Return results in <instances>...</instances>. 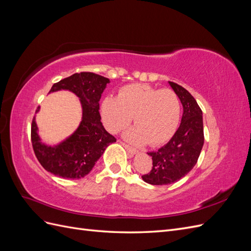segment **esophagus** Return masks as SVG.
I'll return each mask as SVG.
<instances>
[{
  "label": "esophagus",
  "instance_id": "34e87169",
  "mask_svg": "<svg viewBox=\"0 0 251 251\" xmlns=\"http://www.w3.org/2000/svg\"><path fill=\"white\" fill-rule=\"evenodd\" d=\"M120 142H121V144H123V146L126 148V150L127 151V153H130L131 155H134V154L137 153V150H136V149L130 147V146H128V144H126V143L123 142V141H120Z\"/></svg>",
  "mask_w": 251,
  "mask_h": 251
}]
</instances>
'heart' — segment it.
I'll list each match as a JSON object with an SVG mask.
<instances>
[{"label":"heart","instance_id":"1","mask_svg":"<svg viewBox=\"0 0 251 251\" xmlns=\"http://www.w3.org/2000/svg\"><path fill=\"white\" fill-rule=\"evenodd\" d=\"M180 110V100L173 90L134 83L121 89L118 97L104 98L101 116L113 133L123 130L133 117L135 126L126 137L135 143L156 147L168 141L176 131Z\"/></svg>","mask_w":251,"mask_h":251}]
</instances>
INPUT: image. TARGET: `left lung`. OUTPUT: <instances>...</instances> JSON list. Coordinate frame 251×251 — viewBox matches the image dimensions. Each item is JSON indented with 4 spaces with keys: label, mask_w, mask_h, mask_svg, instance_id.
Masks as SVG:
<instances>
[{
    "label": "left lung",
    "mask_w": 251,
    "mask_h": 251,
    "mask_svg": "<svg viewBox=\"0 0 251 251\" xmlns=\"http://www.w3.org/2000/svg\"><path fill=\"white\" fill-rule=\"evenodd\" d=\"M183 105L181 124L172 139L151 156L153 168L142 179L153 185L171 184L193 170L204 143L202 110L193 95L178 83L169 81Z\"/></svg>",
    "instance_id": "1"
}]
</instances>
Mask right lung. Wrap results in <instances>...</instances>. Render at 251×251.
<instances>
[{"label": "right lung", "mask_w": 251, "mask_h": 251, "mask_svg": "<svg viewBox=\"0 0 251 251\" xmlns=\"http://www.w3.org/2000/svg\"><path fill=\"white\" fill-rule=\"evenodd\" d=\"M110 80L92 72L75 73L52 86L50 92L69 90L77 95L82 107L80 125L69 138L57 146L41 142L35 117L31 125V142L34 154L43 168L66 179L85 177L93 169L109 144L116 138L105 131L100 114V100ZM37 107L36 112H39Z\"/></svg>", "instance_id": "1"}]
</instances>
